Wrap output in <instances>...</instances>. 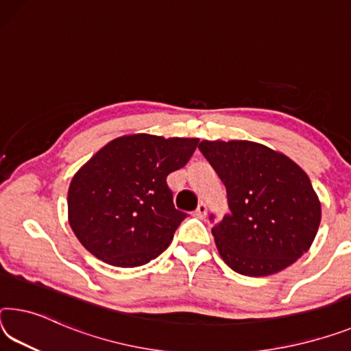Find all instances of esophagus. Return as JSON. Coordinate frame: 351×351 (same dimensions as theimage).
<instances>
[{
  "label": "esophagus",
  "instance_id": "esophagus-1",
  "mask_svg": "<svg viewBox=\"0 0 351 351\" xmlns=\"http://www.w3.org/2000/svg\"><path fill=\"white\" fill-rule=\"evenodd\" d=\"M206 214H208V203L202 202V203L198 204V208L193 210V215H197L198 219H204Z\"/></svg>",
  "mask_w": 351,
  "mask_h": 351
}]
</instances>
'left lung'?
I'll return each instance as SVG.
<instances>
[{"mask_svg": "<svg viewBox=\"0 0 351 351\" xmlns=\"http://www.w3.org/2000/svg\"><path fill=\"white\" fill-rule=\"evenodd\" d=\"M198 148L226 187L230 213L213 228L221 259L241 275L267 276L302 258L322 217L308 175L261 143L203 141Z\"/></svg>", "mask_w": 351, "mask_h": 351, "instance_id": "obj_1", "label": "left lung"}]
</instances>
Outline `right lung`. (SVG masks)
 <instances>
[{"instance_id": "right-lung-1", "label": "right lung", "mask_w": 351, "mask_h": 351, "mask_svg": "<svg viewBox=\"0 0 351 351\" xmlns=\"http://www.w3.org/2000/svg\"><path fill=\"white\" fill-rule=\"evenodd\" d=\"M198 138L123 136L81 167L69 189V221L98 259L138 267L170 245L187 214L173 204L167 176L192 158Z\"/></svg>"}]
</instances>
